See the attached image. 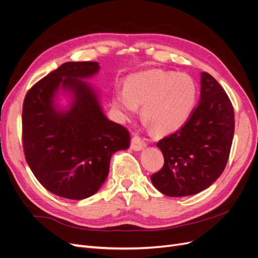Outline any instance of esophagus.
<instances>
[{"mask_svg": "<svg viewBox=\"0 0 258 258\" xmlns=\"http://www.w3.org/2000/svg\"><path fill=\"white\" fill-rule=\"evenodd\" d=\"M131 148L134 151H141L142 148H144L146 146V143L143 141V140L138 137L137 135H135L131 139Z\"/></svg>", "mask_w": 258, "mask_h": 258, "instance_id": "obj_1", "label": "esophagus"}]
</instances>
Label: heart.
Instances as JSON below:
<instances>
[{
    "label": "heart",
    "instance_id": "b5f03b06",
    "mask_svg": "<svg viewBox=\"0 0 258 258\" xmlns=\"http://www.w3.org/2000/svg\"><path fill=\"white\" fill-rule=\"evenodd\" d=\"M197 99V85L186 73L152 70L132 75L124 88H116L112 103L126 118L142 106L143 121L156 134H168L182 127Z\"/></svg>",
    "mask_w": 258,
    "mask_h": 258
}]
</instances>
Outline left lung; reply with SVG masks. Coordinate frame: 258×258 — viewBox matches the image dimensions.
Wrapping results in <instances>:
<instances>
[{
  "label": "left lung",
  "instance_id": "1",
  "mask_svg": "<svg viewBox=\"0 0 258 258\" xmlns=\"http://www.w3.org/2000/svg\"><path fill=\"white\" fill-rule=\"evenodd\" d=\"M235 132L231 101L212 75L201 73L200 100L183 126L157 143L163 167L151 179L169 197L198 194L227 165Z\"/></svg>",
  "mask_w": 258,
  "mask_h": 258
}]
</instances>
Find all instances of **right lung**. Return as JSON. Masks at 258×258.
Segmentation results:
<instances>
[{
    "instance_id": "obj_1",
    "label": "right lung",
    "mask_w": 258,
    "mask_h": 258,
    "mask_svg": "<svg viewBox=\"0 0 258 258\" xmlns=\"http://www.w3.org/2000/svg\"><path fill=\"white\" fill-rule=\"evenodd\" d=\"M98 71V62H66L34 84L23 101L26 160L37 181L63 198L96 194L107 177L111 156L129 147L128 129L106 118L96 92L81 80ZM60 85L75 93L68 112L53 105Z\"/></svg>"
}]
</instances>
